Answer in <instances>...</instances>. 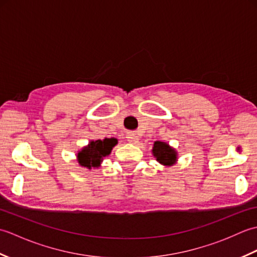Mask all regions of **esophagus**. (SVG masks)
Returning <instances> with one entry per match:
<instances>
[{
	"label": "esophagus",
	"instance_id": "esophagus-1",
	"mask_svg": "<svg viewBox=\"0 0 257 257\" xmlns=\"http://www.w3.org/2000/svg\"><path fill=\"white\" fill-rule=\"evenodd\" d=\"M127 139H128V141H130V143H132V144H137L138 141H139L138 136L136 135V134H134V133L127 134Z\"/></svg>",
	"mask_w": 257,
	"mask_h": 257
}]
</instances>
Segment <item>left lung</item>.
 Instances as JSON below:
<instances>
[{
    "label": "left lung",
    "instance_id": "obj_1",
    "mask_svg": "<svg viewBox=\"0 0 257 257\" xmlns=\"http://www.w3.org/2000/svg\"><path fill=\"white\" fill-rule=\"evenodd\" d=\"M152 152H154V156L157 158V160L162 165L170 166L177 161L176 151L170 148L169 145L161 143V141H156Z\"/></svg>",
    "mask_w": 257,
    "mask_h": 257
}]
</instances>
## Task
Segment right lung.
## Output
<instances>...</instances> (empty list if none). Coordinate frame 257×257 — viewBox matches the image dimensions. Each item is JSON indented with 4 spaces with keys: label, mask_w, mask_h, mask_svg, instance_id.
<instances>
[{
    "label": "right lung",
    "mask_w": 257,
    "mask_h": 257,
    "mask_svg": "<svg viewBox=\"0 0 257 257\" xmlns=\"http://www.w3.org/2000/svg\"><path fill=\"white\" fill-rule=\"evenodd\" d=\"M117 145V139L106 138L103 140L91 141L78 154V162L80 166L90 169L91 167H99L103 157L110 154L112 147Z\"/></svg>",
    "instance_id": "obj_1"
}]
</instances>
